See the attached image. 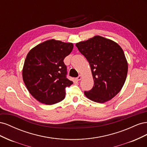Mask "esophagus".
Returning a JSON list of instances; mask_svg holds the SVG:
<instances>
[{"mask_svg": "<svg viewBox=\"0 0 147 147\" xmlns=\"http://www.w3.org/2000/svg\"><path fill=\"white\" fill-rule=\"evenodd\" d=\"M82 75H80L78 77L76 78V80H77V81H80V80L82 79Z\"/></svg>", "mask_w": 147, "mask_h": 147, "instance_id": "esophagus-1", "label": "esophagus"}]
</instances>
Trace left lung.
Returning <instances> with one entry per match:
<instances>
[{
  "label": "left lung",
  "mask_w": 147,
  "mask_h": 147,
  "mask_svg": "<svg viewBox=\"0 0 147 147\" xmlns=\"http://www.w3.org/2000/svg\"><path fill=\"white\" fill-rule=\"evenodd\" d=\"M76 47L90 63L94 79V86L84 94L98 103L112 99L121 91L127 77V62L123 49L99 35L80 42Z\"/></svg>",
  "instance_id": "left-lung-1"
}]
</instances>
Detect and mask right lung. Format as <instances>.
<instances>
[{"label":"right lung","mask_w":147,"mask_h":147,"mask_svg":"<svg viewBox=\"0 0 147 147\" xmlns=\"http://www.w3.org/2000/svg\"><path fill=\"white\" fill-rule=\"evenodd\" d=\"M72 43L48 40L28 53L23 79L30 94L40 102L53 105L63 100L65 88L73 84L67 78L65 57L72 51Z\"/></svg>","instance_id":"add662e5"}]
</instances>
